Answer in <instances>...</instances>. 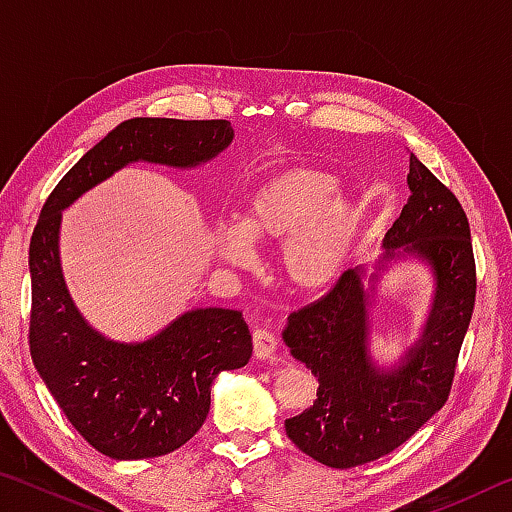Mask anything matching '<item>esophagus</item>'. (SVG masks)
<instances>
[{
	"label": "esophagus",
	"mask_w": 512,
	"mask_h": 512,
	"mask_svg": "<svg viewBox=\"0 0 512 512\" xmlns=\"http://www.w3.org/2000/svg\"><path fill=\"white\" fill-rule=\"evenodd\" d=\"M275 348H277V339L271 332H266V329H255L253 350H255L257 359H268L275 352Z\"/></svg>",
	"instance_id": "esophagus-1"
}]
</instances>
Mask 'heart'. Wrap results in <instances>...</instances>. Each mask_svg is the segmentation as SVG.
Here are the masks:
<instances>
[{
  "instance_id": "heart-1",
  "label": "heart",
  "mask_w": 512,
  "mask_h": 512,
  "mask_svg": "<svg viewBox=\"0 0 512 512\" xmlns=\"http://www.w3.org/2000/svg\"><path fill=\"white\" fill-rule=\"evenodd\" d=\"M332 173L291 169L264 183L248 198L239 225L219 228V248L230 262L244 264L250 241L287 239L280 253L282 273L291 287L316 291L339 275L357 237L361 210L350 196L334 194Z\"/></svg>"
}]
</instances>
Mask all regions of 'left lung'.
Listing matches in <instances>:
<instances>
[{
	"label": "left lung",
	"instance_id": "1",
	"mask_svg": "<svg viewBox=\"0 0 512 512\" xmlns=\"http://www.w3.org/2000/svg\"><path fill=\"white\" fill-rule=\"evenodd\" d=\"M409 203L384 237V262L422 257L436 293L422 339L393 370L368 354V291L363 268H348L323 298L289 316L284 343L318 377L316 400L284 422L300 452L336 470L391 454L443 409L476 298L470 223L458 198L411 153ZM377 280V275H372Z\"/></svg>",
	"mask_w": 512,
	"mask_h": 512
}]
</instances>
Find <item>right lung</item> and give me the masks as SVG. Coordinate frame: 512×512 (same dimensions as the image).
<instances>
[{
    "label": "right lung",
    "mask_w": 512,
    "mask_h": 512,
    "mask_svg": "<svg viewBox=\"0 0 512 512\" xmlns=\"http://www.w3.org/2000/svg\"><path fill=\"white\" fill-rule=\"evenodd\" d=\"M232 137L225 119H128L92 146L42 205L29 246L31 359L72 427L115 461L183 447L207 418L214 377L244 368L253 343L241 311L221 307L187 311L144 343L106 339L85 323L65 287L63 210L126 164L192 169Z\"/></svg>",
    "instance_id": "1"
}]
</instances>
